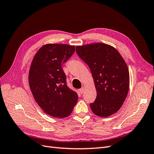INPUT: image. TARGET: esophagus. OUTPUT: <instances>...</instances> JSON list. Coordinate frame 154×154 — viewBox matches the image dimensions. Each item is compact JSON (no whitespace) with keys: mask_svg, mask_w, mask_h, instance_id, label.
Wrapping results in <instances>:
<instances>
[{"mask_svg":"<svg viewBox=\"0 0 154 154\" xmlns=\"http://www.w3.org/2000/svg\"><path fill=\"white\" fill-rule=\"evenodd\" d=\"M84 91H85V88L83 87H82V88H80V92L81 94H83V93L84 92Z\"/></svg>","mask_w":154,"mask_h":154,"instance_id":"obj_1","label":"esophagus"}]
</instances>
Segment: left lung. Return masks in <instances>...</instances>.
Listing matches in <instances>:
<instances>
[{
  "label": "left lung",
  "instance_id": "1",
  "mask_svg": "<svg viewBox=\"0 0 154 154\" xmlns=\"http://www.w3.org/2000/svg\"><path fill=\"white\" fill-rule=\"evenodd\" d=\"M78 55L89 67L97 92L90 104L93 113L106 118L118 112L127 96L130 76L127 65L118 50L103 43L76 46Z\"/></svg>",
  "mask_w": 154,
  "mask_h": 154
}]
</instances>
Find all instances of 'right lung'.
I'll return each instance as SVG.
<instances>
[{
	"mask_svg": "<svg viewBox=\"0 0 154 154\" xmlns=\"http://www.w3.org/2000/svg\"><path fill=\"white\" fill-rule=\"evenodd\" d=\"M74 51V45L45 44L31 64L28 79L32 94L40 108L54 118L68 117L78 99L77 93L67 87L62 67Z\"/></svg>",
	"mask_w": 154,
	"mask_h": 154,
	"instance_id": "1",
	"label": "right lung"
}]
</instances>
